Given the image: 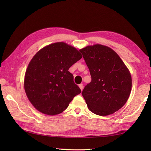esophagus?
I'll list each match as a JSON object with an SVG mask.
<instances>
[{
	"mask_svg": "<svg viewBox=\"0 0 151 151\" xmlns=\"http://www.w3.org/2000/svg\"><path fill=\"white\" fill-rule=\"evenodd\" d=\"M78 87L80 88V89H81V91H82V89H83V88H84V86H83V84H79L78 85Z\"/></svg>",
	"mask_w": 151,
	"mask_h": 151,
	"instance_id": "1",
	"label": "esophagus"
}]
</instances>
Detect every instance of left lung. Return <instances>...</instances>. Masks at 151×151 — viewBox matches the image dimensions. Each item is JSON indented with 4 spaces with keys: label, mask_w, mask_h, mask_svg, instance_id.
<instances>
[{
    "label": "left lung",
    "mask_w": 151,
    "mask_h": 151,
    "mask_svg": "<svg viewBox=\"0 0 151 151\" xmlns=\"http://www.w3.org/2000/svg\"><path fill=\"white\" fill-rule=\"evenodd\" d=\"M80 51L91 76V82L82 92L88 109L101 116L114 114L130 96L132 77L129 69L109 47L95 44Z\"/></svg>",
    "instance_id": "8db88e82"
}]
</instances>
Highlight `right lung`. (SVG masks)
<instances>
[{"instance_id": "1", "label": "right lung", "mask_w": 151, "mask_h": 151, "mask_svg": "<svg viewBox=\"0 0 151 151\" xmlns=\"http://www.w3.org/2000/svg\"><path fill=\"white\" fill-rule=\"evenodd\" d=\"M82 58L79 50L64 42L50 44L35 54L25 73L24 88L37 110L48 115L59 114L81 93L68 70Z\"/></svg>"}]
</instances>
